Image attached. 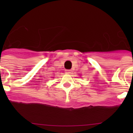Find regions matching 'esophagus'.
<instances>
[{
    "instance_id": "34e87169",
    "label": "esophagus",
    "mask_w": 133,
    "mask_h": 133,
    "mask_svg": "<svg viewBox=\"0 0 133 133\" xmlns=\"http://www.w3.org/2000/svg\"><path fill=\"white\" fill-rule=\"evenodd\" d=\"M65 73L71 74V70H70V69H66V70H65Z\"/></svg>"
}]
</instances>
